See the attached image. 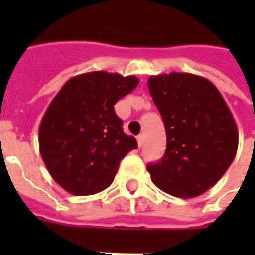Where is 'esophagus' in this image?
<instances>
[{
  "instance_id": "esophagus-1",
  "label": "esophagus",
  "mask_w": 255,
  "mask_h": 255,
  "mask_svg": "<svg viewBox=\"0 0 255 255\" xmlns=\"http://www.w3.org/2000/svg\"><path fill=\"white\" fill-rule=\"evenodd\" d=\"M143 139H144V136L142 135V133H140V135L138 136V146H139V147H142V146H143Z\"/></svg>"
}]
</instances>
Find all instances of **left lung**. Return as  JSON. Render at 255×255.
Returning a JSON list of instances; mask_svg holds the SVG:
<instances>
[{"label": "left lung", "instance_id": "1", "mask_svg": "<svg viewBox=\"0 0 255 255\" xmlns=\"http://www.w3.org/2000/svg\"><path fill=\"white\" fill-rule=\"evenodd\" d=\"M149 91L160 111L166 150L147 171L157 187L194 198L213 187L238 150V128L230 108L212 82L192 73L150 76Z\"/></svg>", "mask_w": 255, "mask_h": 255}]
</instances>
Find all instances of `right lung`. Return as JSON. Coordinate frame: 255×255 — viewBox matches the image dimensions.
<instances>
[{"mask_svg":"<svg viewBox=\"0 0 255 255\" xmlns=\"http://www.w3.org/2000/svg\"><path fill=\"white\" fill-rule=\"evenodd\" d=\"M139 83L105 71L69 79L42 117L39 151L50 176L73 195L105 190L138 143L124 133L115 104Z\"/></svg>","mask_w":255,"mask_h":255,"instance_id":"1","label":"right lung"}]
</instances>
